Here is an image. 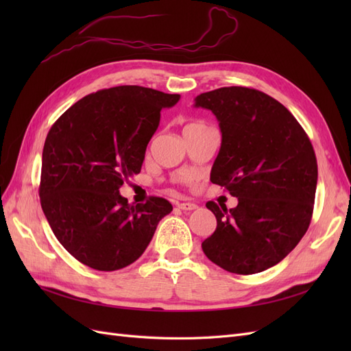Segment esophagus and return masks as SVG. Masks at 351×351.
I'll list each match as a JSON object with an SVG mask.
<instances>
[{
	"mask_svg": "<svg viewBox=\"0 0 351 351\" xmlns=\"http://www.w3.org/2000/svg\"><path fill=\"white\" fill-rule=\"evenodd\" d=\"M177 206L183 210H193L197 208V205L190 204V202H183V204H177Z\"/></svg>",
	"mask_w": 351,
	"mask_h": 351,
	"instance_id": "1",
	"label": "esophagus"
}]
</instances>
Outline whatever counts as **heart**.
Instances as JSON below:
<instances>
[{
	"instance_id": "heart-1",
	"label": "heart",
	"mask_w": 351,
	"mask_h": 351,
	"mask_svg": "<svg viewBox=\"0 0 351 351\" xmlns=\"http://www.w3.org/2000/svg\"><path fill=\"white\" fill-rule=\"evenodd\" d=\"M204 127H206V124L202 123V121H189V123L184 125V130H183V132L199 130V129H204Z\"/></svg>"
}]
</instances>
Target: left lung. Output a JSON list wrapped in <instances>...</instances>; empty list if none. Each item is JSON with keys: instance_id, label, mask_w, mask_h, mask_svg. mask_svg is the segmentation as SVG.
<instances>
[{"instance_id": "obj_1", "label": "left lung", "mask_w": 351, "mask_h": 351, "mask_svg": "<svg viewBox=\"0 0 351 351\" xmlns=\"http://www.w3.org/2000/svg\"><path fill=\"white\" fill-rule=\"evenodd\" d=\"M195 101L215 114L222 133L210 182L239 199L231 209L208 202L217 230L202 249L228 272H262L309 228L317 183L313 146L294 115L261 90L219 88Z\"/></svg>"}]
</instances>
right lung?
<instances>
[{"label":"right lung","mask_w":351,"mask_h":351,"mask_svg":"<svg viewBox=\"0 0 351 351\" xmlns=\"http://www.w3.org/2000/svg\"><path fill=\"white\" fill-rule=\"evenodd\" d=\"M177 93L115 86L82 98L52 124L42 152L39 197L58 241L98 271L133 263L173 210L164 197L130 205L120 187L139 174L161 110Z\"/></svg>","instance_id":"obj_1"}]
</instances>
